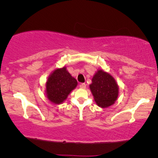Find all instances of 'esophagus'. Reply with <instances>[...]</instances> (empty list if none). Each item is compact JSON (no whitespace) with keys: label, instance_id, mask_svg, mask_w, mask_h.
Returning <instances> with one entry per match:
<instances>
[{"label":"esophagus","instance_id":"1","mask_svg":"<svg viewBox=\"0 0 158 158\" xmlns=\"http://www.w3.org/2000/svg\"><path fill=\"white\" fill-rule=\"evenodd\" d=\"M80 88H81V89H85V88H86L85 83H81V85H80Z\"/></svg>","mask_w":158,"mask_h":158}]
</instances>
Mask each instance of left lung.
<instances>
[{
  "label": "left lung",
  "mask_w": 158,
  "mask_h": 158,
  "mask_svg": "<svg viewBox=\"0 0 158 158\" xmlns=\"http://www.w3.org/2000/svg\"><path fill=\"white\" fill-rule=\"evenodd\" d=\"M94 101L99 107L113 105L118 96V85L113 76L103 70H98L89 85Z\"/></svg>",
  "instance_id": "8db88e82"
}]
</instances>
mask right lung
Returning <instances> with one entry per match:
<instances>
[{
    "instance_id": "add662e5",
    "label": "right lung",
    "mask_w": 158,
    "mask_h": 158,
    "mask_svg": "<svg viewBox=\"0 0 158 158\" xmlns=\"http://www.w3.org/2000/svg\"><path fill=\"white\" fill-rule=\"evenodd\" d=\"M77 85V82L67 70L66 67L56 69L46 82V96L50 102L61 104Z\"/></svg>"
}]
</instances>
